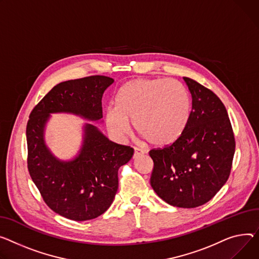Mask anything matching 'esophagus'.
<instances>
[{
  "label": "esophagus",
  "instance_id": "1",
  "mask_svg": "<svg viewBox=\"0 0 259 259\" xmlns=\"http://www.w3.org/2000/svg\"><path fill=\"white\" fill-rule=\"evenodd\" d=\"M145 153H146V151H145L144 149L135 147V148H134V155H133V158H134V159L139 158L140 156H143V155H144Z\"/></svg>",
  "mask_w": 259,
  "mask_h": 259
}]
</instances>
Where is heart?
<instances>
[{
  "label": "heart",
  "mask_w": 259,
  "mask_h": 259,
  "mask_svg": "<svg viewBox=\"0 0 259 259\" xmlns=\"http://www.w3.org/2000/svg\"><path fill=\"white\" fill-rule=\"evenodd\" d=\"M191 113V97L174 79H136L127 82L115 96V106L105 111L109 131L118 140L136 131L151 144L166 146L183 132Z\"/></svg>",
  "instance_id": "b5f03b06"
}]
</instances>
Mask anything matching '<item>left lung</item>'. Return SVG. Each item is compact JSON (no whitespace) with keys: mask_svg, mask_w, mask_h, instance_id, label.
Listing matches in <instances>:
<instances>
[{"mask_svg":"<svg viewBox=\"0 0 259 259\" xmlns=\"http://www.w3.org/2000/svg\"><path fill=\"white\" fill-rule=\"evenodd\" d=\"M192 95V111L178 139L153 149L151 186L171 206L195 208L211 200L229 178L235 141L227 110L219 97L183 77Z\"/></svg>","mask_w":259,"mask_h":259,"instance_id":"left-lung-1","label":"left lung"}]
</instances>
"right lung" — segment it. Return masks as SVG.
Masks as SVG:
<instances>
[{
  "label": "right lung",
  "mask_w": 259,
  "mask_h": 259,
  "mask_svg": "<svg viewBox=\"0 0 259 259\" xmlns=\"http://www.w3.org/2000/svg\"><path fill=\"white\" fill-rule=\"evenodd\" d=\"M113 82L105 76L61 82L29 116L26 135L30 176L46 204L66 219L93 220L110 207L118 187L117 170L132 158L134 150L109 141L98 127L86 123L78 154L71 160H61L46 144V125L51 113H71L100 122L103 94Z\"/></svg>",
  "instance_id": "right-lung-1"
}]
</instances>
